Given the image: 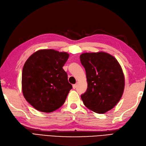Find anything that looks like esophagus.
I'll return each instance as SVG.
<instances>
[{
  "mask_svg": "<svg viewBox=\"0 0 146 146\" xmlns=\"http://www.w3.org/2000/svg\"><path fill=\"white\" fill-rule=\"evenodd\" d=\"M76 87H77V84H74L73 85V88L74 89H76Z\"/></svg>",
  "mask_w": 146,
  "mask_h": 146,
  "instance_id": "obj_1",
  "label": "esophagus"
}]
</instances>
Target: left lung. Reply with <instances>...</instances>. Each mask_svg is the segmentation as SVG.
Returning a JSON list of instances; mask_svg holds the SVG:
<instances>
[{
    "mask_svg": "<svg viewBox=\"0 0 146 146\" xmlns=\"http://www.w3.org/2000/svg\"><path fill=\"white\" fill-rule=\"evenodd\" d=\"M86 74L88 88L81 96L89 110L105 113L117 105L125 89V80L121 65L107 52H86L80 55Z\"/></svg>",
    "mask_w": 146,
    "mask_h": 146,
    "instance_id": "1",
    "label": "left lung"
}]
</instances>
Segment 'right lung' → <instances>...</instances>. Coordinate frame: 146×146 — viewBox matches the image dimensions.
<instances>
[{"instance_id": "right-lung-1", "label": "right lung", "mask_w": 146, "mask_h": 146, "mask_svg": "<svg viewBox=\"0 0 146 146\" xmlns=\"http://www.w3.org/2000/svg\"><path fill=\"white\" fill-rule=\"evenodd\" d=\"M68 57L65 52L40 49L25 63L22 92L25 99L37 110L50 113L64 104L72 88L62 68Z\"/></svg>"}]
</instances>
